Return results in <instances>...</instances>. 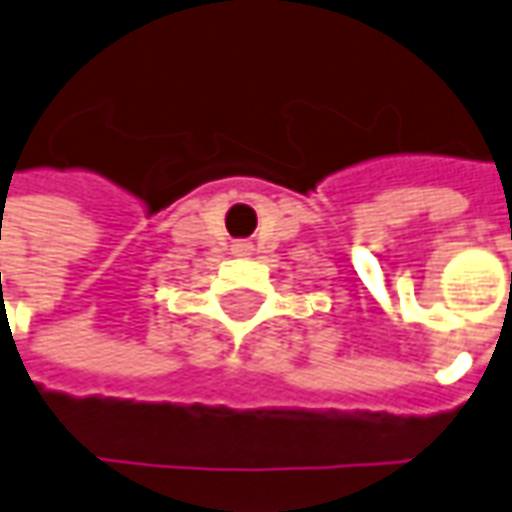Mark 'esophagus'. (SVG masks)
Wrapping results in <instances>:
<instances>
[{
  "label": "esophagus",
  "instance_id": "34e87169",
  "mask_svg": "<svg viewBox=\"0 0 512 512\" xmlns=\"http://www.w3.org/2000/svg\"><path fill=\"white\" fill-rule=\"evenodd\" d=\"M233 253H236V256H248L250 242H236V245H233Z\"/></svg>",
  "mask_w": 512,
  "mask_h": 512
}]
</instances>
